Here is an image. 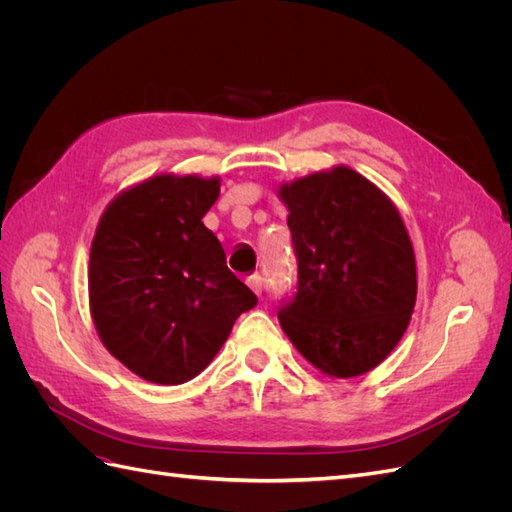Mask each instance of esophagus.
<instances>
[{
  "label": "esophagus",
  "instance_id": "34e87169",
  "mask_svg": "<svg viewBox=\"0 0 512 512\" xmlns=\"http://www.w3.org/2000/svg\"><path fill=\"white\" fill-rule=\"evenodd\" d=\"M247 286H250L256 294H260L262 292V277L258 273L250 275V277H247Z\"/></svg>",
  "mask_w": 512,
  "mask_h": 512
}]
</instances>
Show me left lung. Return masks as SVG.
Listing matches in <instances>:
<instances>
[{
	"label": "left lung",
	"instance_id": "left-lung-1",
	"mask_svg": "<svg viewBox=\"0 0 512 512\" xmlns=\"http://www.w3.org/2000/svg\"><path fill=\"white\" fill-rule=\"evenodd\" d=\"M299 265L280 324L331 378L380 365L404 337L416 303V260L404 220L374 183L348 166L280 188Z\"/></svg>",
	"mask_w": 512,
	"mask_h": 512
}]
</instances>
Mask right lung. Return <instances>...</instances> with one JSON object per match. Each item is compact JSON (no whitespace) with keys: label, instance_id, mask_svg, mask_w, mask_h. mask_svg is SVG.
I'll use <instances>...</instances> for the list:
<instances>
[{"label":"right lung","instance_id":"right-lung-1","mask_svg":"<svg viewBox=\"0 0 512 512\" xmlns=\"http://www.w3.org/2000/svg\"><path fill=\"white\" fill-rule=\"evenodd\" d=\"M220 177L156 175L115 196L89 254V309L106 350L136 376H198L258 299L203 224Z\"/></svg>","mask_w":512,"mask_h":512}]
</instances>
